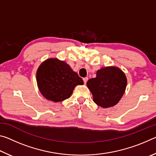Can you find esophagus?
Wrapping results in <instances>:
<instances>
[{"mask_svg":"<svg viewBox=\"0 0 156 156\" xmlns=\"http://www.w3.org/2000/svg\"><path fill=\"white\" fill-rule=\"evenodd\" d=\"M87 80H88V78L87 77H85V78H83V81H84V84L87 83Z\"/></svg>","mask_w":156,"mask_h":156,"instance_id":"esophagus-1","label":"esophagus"}]
</instances>
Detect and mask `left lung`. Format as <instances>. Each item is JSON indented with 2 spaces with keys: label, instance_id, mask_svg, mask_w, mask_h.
Segmentation results:
<instances>
[{
  "label": "left lung",
  "instance_id": "obj_1",
  "mask_svg": "<svg viewBox=\"0 0 156 156\" xmlns=\"http://www.w3.org/2000/svg\"><path fill=\"white\" fill-rule=\"evenodd\" d=\"M127 80L122 70L115 67L101 68L96 77L87 81V85L98 106L108 108L115 105L125 93Z\"/></svg>",
  "mask_w": 156,
  "mask_h": 156
}]
</instances>
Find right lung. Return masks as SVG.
<instances>
[{
  "instance_id": "obj_1",
  "label": "right lung",
  "mask_w": 156,
  "mask_h": 156,
  "mask_svg": "<svg viewBox=\"0 0 156 156\" xmlns=\"http://www.w3.org/2000/svg\"><path fill=\"white\" fill-rule=\"evenodd\" d=\"M36 80L42 95L55 102L69 98L76 86L84 84L69 65L57 58L47 59L39 66Z\"/></svg>"
}]
</instances>
